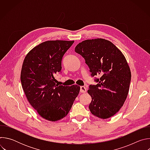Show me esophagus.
<instances>
[{
    "mask_svg": "<svg viewBox=\"0 0 150 150\" xmlns=\"http://www.w3.org/2000/svg\"><path fill=\"white\" fill-rule=\"evenodd\" d=\"M87 88L84 87V86H81L80 87V92L81 93H85L87 92Z\"/></svg>",
    "mask_w": 150,
    "mask_h": 150,
    "instance_id": "1",
    "label": "esophagus"
}]
</instances>
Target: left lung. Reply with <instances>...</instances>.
Segmentation results:
<instances>
[{
    "label": "left lung",
    "mask_w": 150,
    "mask_h": 150,
    "mask_svg": "<svg viewBox=\"0 0 150 150\" xmlns=\"http://www.w3.org/2000/svg\"><path fill=\"white\" fill-rule=\"evenodd\" d=\"M89 67L92 76L98 75V83L90 85L91 113L101 119L114 116L123 106L129 90L131 72L122 52L104 38L85 40L75 47Z\"/></svg>",
    "instance_id": "left-lung-1"
}]
</instances>
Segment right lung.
Masks as SVG:
<instances>
[{
    "instance_id": "add662e5",
    "label": "right lung",
    "mask_w": 150,
    "mask_h": 150,
    "mask_svg": "<svg viewBox=\"0 0 150 150\" xmlns=\"http://www.w3.org/2000/svg\"><path fill=\"white\" fill-rule=\"evenodd\" d=\"M74 42L45 41L32 49L23 63L21 81L26 97L37 113L49 121L65 117L80 91L77 85H59L54 78L61 71L63 54Z\"/></svg>"
}]
</instances>
